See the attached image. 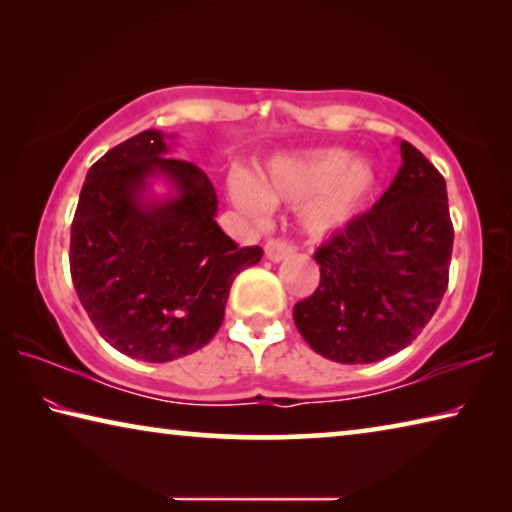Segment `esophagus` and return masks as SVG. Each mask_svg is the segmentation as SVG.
<instances>
[{"label":"esophagus","mask_w":512,"mask_h":512,"mask_svg":"<svg viewBox=\"0 0 512 512\" xmlns=\"http://www.w3.org/2000/svg\"><path fill=\"white\" fill-rule=\"evenodd\" d=\"M291 253H293V246L284 244V241H268L266 248H264L266 259H271L273 264L284 262V259H287Z\"/></svg>","instance_id":"1"}]
</instances>
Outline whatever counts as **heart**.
Returning <instances> with one entry per match:
<instances>
[{
	"label": "heart",
	"mask_w": 512,
	"mask_h": 512,
	"mask_svg": "<svg viewBox=\"0 0 512 512\" xmlns=\"http://www.w3.org/2000/svg\"><path fill=\"white\" fill-rule=\"evenodd\" d=\"M377 185L375 162L339 146L275 155L257 178L244 169L228 178L232 203L253 221L262 219L266 205L307 201L298 225L311 241H325L343 230L375 196Z\"/></svg>",
	"instance_id": "heart-1"
}]
</instances>
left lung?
I'll list each match as a JSON object with an SVG mask.
<instances>
[{
  "mask_svg": "<svg viewBox=\"0 0 512 512\" xmlns=\"http://www.w3.org/2000/svg\"><path fill=\"white\" fill-rule=\"evenodd\" d=\"M384 196L325 241L320 284L293 307L311 350L336 363H375L404 350L445 296L454 228L438 169L409 142Z\"/></svg>",
  "mask_w": 512,
  "mask_h": 512,
  "instance_id": "obj_1",
  "label": "left lung"
}]
</instances>
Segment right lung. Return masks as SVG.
Returning a JSON list of instances; mask_svg holds the SVG:
<instances>
[{
  "instance_id": "obj_1",
  "label": "right lung",
  "mask_w": 512,
  "mask_h": 512,
  "mask_svg": "<svg viewBox=\"0 0 512 512\" xmlns=\"http://www.w3.org/2000/svg\"><path fill=\"white\" fill-rule=\"evenodd\" d=\"M173 140L149 128L94 162L69 244L72 282L92 325L112 348L149 363L210 343L235 277L264 255L219 228L210 178L169 158ZM155 182L168 194L155 193Z\"/></svg>"
}]
</instances>
